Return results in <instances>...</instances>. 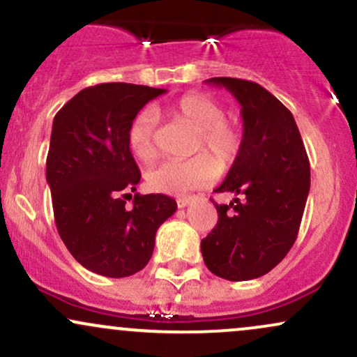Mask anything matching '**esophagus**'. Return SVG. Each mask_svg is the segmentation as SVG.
Segmentation results:
<instances>
[{
    "label": "esophagus",
    "instance_id": "esophagus-1",
    "mask_svg": "<svg viewBox=\"0 0 357 357\" xmlns=\"http://www.w3.org/2000/svg\"><path fill=\"white\" fill-rule=\"evenodd\" d=\"M195 198H196V196H179L176 202H178L179 208H184V206H188V204H190L191 202H195Z\"/></svg>",
    "mask_w": 357,
    "mask_h": 357
}]
</instances>
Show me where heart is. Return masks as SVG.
<instances>
[{
  "mask_svg": "<svg viewBox=\"0 0 357 357\" xmlns=\"http://www.w3.org/2000/svg\"><path fill=\"white\" fill-rule=\"evenodd\" d=\"M165 112L176 122L196 129L191 151L198 153L184 161H165L146 176L147 186L158 192L181 195L206 186L218 171H228L238 159L243 132L235 119L225 117V107L206 93H186ZM130 154L142 162L158 155L155 116L153 110L137 114L127 132Z\"/></svg>",
  "mask_w": 357,
  "mask_h": 357,
  "instance_id": "heart-1",
  "label": "heart"
}]
</instances>
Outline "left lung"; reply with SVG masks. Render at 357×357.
<instances>
[{
    "instance_id": "1",
    "label": "left lung",
    "mask_w": 357,
    "mask_h": 357,
    "mask_svg": "<svg viewBox=\"0 0 357 357\" xmlns=\"http://www.w3.org/2000/svg\"><path fill=\"white\" fill-rule=\"evenodd\" d=\"M241 105L243 144L215 192H235L230 204L211 203L218 221L202 240L208 270L231 282L252 280L277 267L296 243L310 165L292 112L267 89L250 80L213 77Z\"/></svg>"
}]
</instances>
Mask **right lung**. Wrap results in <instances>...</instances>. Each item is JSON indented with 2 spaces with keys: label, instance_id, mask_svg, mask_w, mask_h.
<instances>
[{
  "label": "right lung",
  "instance_id": "obj_1",
  "mask_svg": "<svg viewBox=\"0 0 357 357\" xmlns=\"http://www.w3.org/2000/svg\"><path fill=\"white\" fill-rule=\"evenodd\" d=\"M165 89L99 84L80 90L53 119L47 155L56 230L90 272L121 278L153 257L155 231L178 204L166 195H139L141 171L127 146L137 112ZM132 197V196H131Z\"/></svg>",
  "mask_w": 357,
  "mask_h": 357
}]
</instances>
